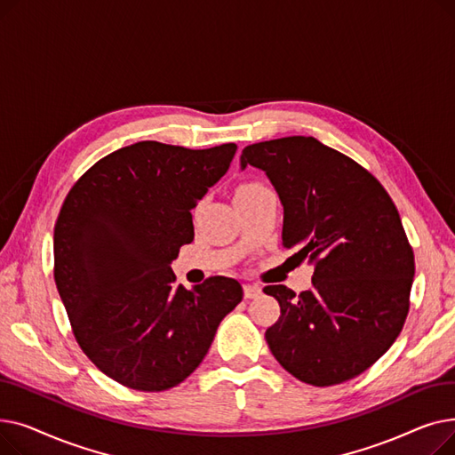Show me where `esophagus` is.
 <instances>
[{"label":"esophagus","mask_w":455,"mask_h":455,"mask_svg":"<svg viewBox=\"0 0 455 455\" xmlns=\"http://www.w3.org/2000/svg\"><path fill=\"white\" fill-rule=\"evenodd\" d=\"M243 295L245 299H256L261 295V288L258 283H245L243 285Z\"/></svg>","instance_id":"34e87169"}]
</instances>
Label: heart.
Returning a JSON list of instances; mask_svg holds the SVG:
<instances>
[{
	"label": "heart",
	"mask_w": 455,
	"mask_h": 455,
	"mask_svg": "<svg viewBox=\"0 0 455 455\" xmlns=\"http://www.w3.org/2000/svg\"><path fill=\"white\" fill-rule=\"evenodd\" d=\"M258 186H261V184H258V182H245V184H242L240 188H237L235 196H237V194H245V191H249V189H254V188H258Z\"/></svg>",
	"instance_id": "1"
}]
</instances>
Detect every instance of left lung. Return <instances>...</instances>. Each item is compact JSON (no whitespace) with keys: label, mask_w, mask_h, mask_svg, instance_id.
<instances>
[{"label":"left lung","mask_w":455,"mask_h":455,"mask_svg":"<svg viewBox=\"0 0 455 455\" xmlns=\"http://www.w3.org/2000/svg\"><path fill=\"white\" fill-rule=\"evenodd\" d=\"M240 162L266 172L282 245L314 266L307 291L264 288L280 304L267 345L304 384H343L389 350L410 312L415 256L398 210L365 167L314 136L252 143Z\"/></svg>","instance_id":"obj_1"}]
</instances>
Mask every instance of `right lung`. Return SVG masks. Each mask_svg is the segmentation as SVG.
I'll use <instances>...</instances> for the list:
<instances>
[{
    "mask_svg": "<svg viewBox=\"0 0 455 455\" xmlns=\"http://www.w3.org/2000/svg\"><path fill=\"white\" fill-rule=\"evenodd\" d=\"M235 149L138 141L95 162L66 196L53 235L55 283L79 347L117 384L148 393L179 386L242 302L234 278L186 290L172 271L194 242L191 210Z\"/></svg>",
    "mask_w": 455,
    "mask_h": 455,
    "instance_id": "obj_1",
    "label": "right lung"
}]
</instances>
